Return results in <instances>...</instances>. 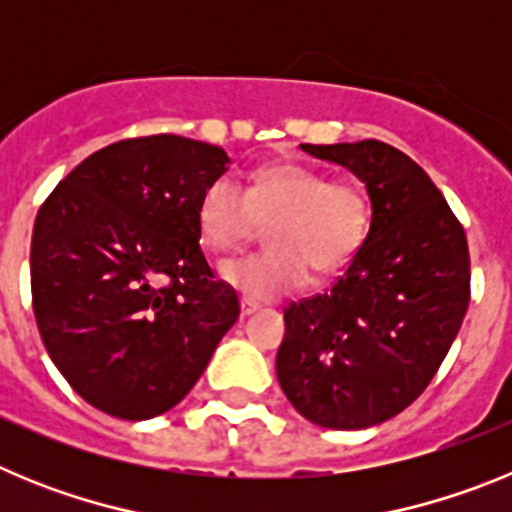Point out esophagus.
<instances>
[{
    "label": "esophagus",
    "instance_id": "34e87169",
    "mask_svg": "<svg viewBox=\"0 0 512 512\" xmlns=\"http://www.w3.org/2000/svg\"><path fill=\"white\" fill-rule=\"evenodd\" d=\"M259 310V305H256V302H251V300H241V315L243 318H248V315H253V312Z\"/></svg>",
    "mask_w": 512,
    "mask_h": 512
}]
</instances>
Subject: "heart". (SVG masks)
Masks as SVG:
<instances>
[{"instance_id":"heart-1","label":"heart","mask_w":512,"mask_h":512,"mask_svg":"<svg viewBox=\"0 0 512 512\" xmlns=\"http://www.w3.org/2000/svg\"><path fill=\"white\" fill-rule=\"evenodd\" d=\"M271 223L269 251L220 264V279L251 302H269L305 287L310 266L336 274L361 251L372 207L354 182H330L325 171L302 164H271L248 187L220 176L197 205L202 241L228 253Z\"/></svg>"}]
</instances>
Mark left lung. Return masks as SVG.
Instances as JSON below:
<instances>
[{
	"instance_id": "1",
	"label": "left lung",
	"mask_w": 512,
	"mask_h": 512,
	"mask_svg": "<svg viewBox=\"0 0 512 512\" xmlns=\"http://www.w3.org/2000/svg\"><path fill=\"white\" fill-rule=\"evenodd\" d=\"M364 182L372 225L343 277L284 310L277 377L310 423L361 431L428 387L469 307L467 235L431 176L382 140L310 146Z\"/></svg>"
}]
</instances>
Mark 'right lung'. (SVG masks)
Instances as JSON below:
<instances>
[{"instance_id": "1", "label": "right lung", "mask_w": 512, "mask_h": 512, "mask_svg": "<svg viewBox=\"0 0 512 512\" xmlns=\"http://www.w3.org/2000/svg\"><path fill=\"white\" fill-rule=\"evenodd\" d=\"M223 148L151 135L84 158L40 207L30 287L45 351L79 397L122 420L182 402L238 320L215 282L197 205Z\"/></svg>"}]
</instances>
